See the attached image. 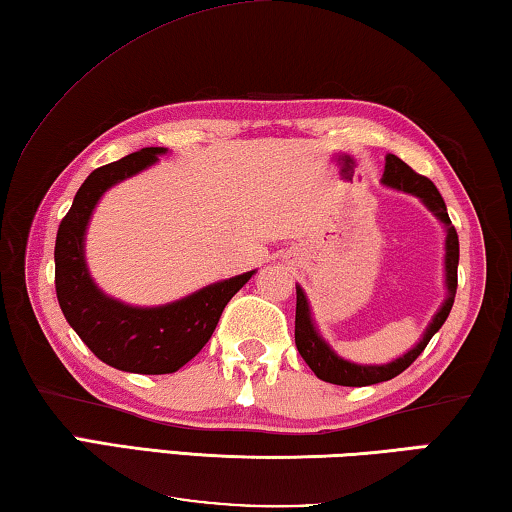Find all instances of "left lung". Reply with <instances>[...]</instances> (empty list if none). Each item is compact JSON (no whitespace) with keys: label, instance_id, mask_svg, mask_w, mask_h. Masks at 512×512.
Listing matches in <instances>:
<instances>
[{"label":"left lung","instance_id":"left-lung-1","mask_svg":"<svg viewBox=\"0 0 512 512\" xmlns=\"http://www.w3.org/2000/svg\"><path fill=\"white\" fill-rule=\"evenodd\" d=\"M383 182L387 186H394V189L415 193V196L424 200L426 207L431 209V212H435V216L446 225V287H449V298H446L442 310L435 314V319L431 326H428L424 339H421L410 353H405L403 358L394 360L392 364H383V367H360V364H351L342 358H337V355L330 351V346L323 342L319 332H316L312 326L310 307H307L303 289H296V348L300 358L307 362V367L316 373V378L326 380V383H332V385L364 387V385H376V383H383V380H392L399 376V373H403L419 358L421 351H424L428 342H431V337L442 328V323L446 321V316H449L453 307V300H456L458 257H460L458 232L456 227L451 225L449 214H446V205L440 196V191L435 189V184L428 180L426 175H419L417 170H412L405 161L396 157V154H387Z\"/></svg>","mask_w":512,"mask_h":512}]
</instances>
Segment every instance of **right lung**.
<instances>
[{"label": "right lung", "mask_w": 512, "mask_h": 512, "mask_svg": "<svg viewBox=\"0 0 512 512\" xmlns=\"http://www.w3.org/2000/svg\"><path fill=\"white\" fill-rule=\"evenodd\" d=\"M164 152V148H143L95 168L63 216L54 246L56 298L72 330L109 367L148 376L173 373L196 358L214 335L225 305L255 273L216 282L189 298L150 310L111 300L93 285L84 264V232L93 207L109 186L148 168Z\"/></svg>", "instance_id": "right-lung-1"}]
</instances>
